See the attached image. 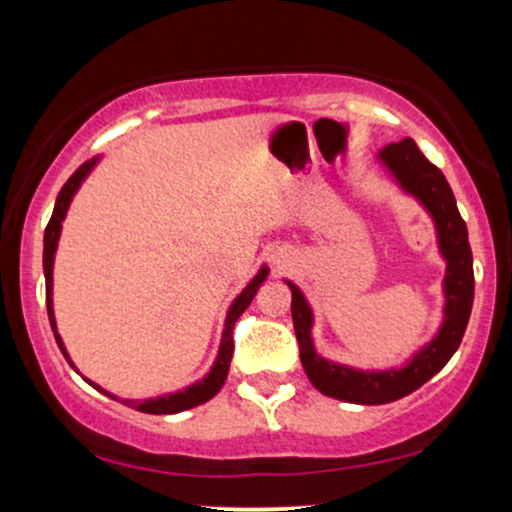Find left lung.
Masks as SVG:
<instances>
[{"mask_svg":"<svg viewBox=\"0 0 512 512\" xmlns=\"http://www.w3.org/2000/svg\"><path fill=\"white\" fill-rule=\"evenodd\" d=\"M380 163L397 180L407 195L419 199L421 207L436 223L438 250L445 260L443 279V325L436 337L421 346L402 368L358 370L322 358L313 344V310L296 284L291 289V315L305 375L322 395L351 404H387L407 397L431 380L460 346L467 330L474 301V269L467 226L457 211L455 195L448 180L428 158L421 154L414 139H402L380 149Z\"/></svg>","mask_w":512,"mask_h":512,"instance_id":"left-lung-1","label":"left lung"}]
</instances>
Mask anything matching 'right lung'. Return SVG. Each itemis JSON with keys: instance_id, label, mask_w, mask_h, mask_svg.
Wrapping results in <instances>:
<instances>
[{"instance_id": "obj_1", "label": "right lung", "mask_w": 512, "mask_h": 512, "mask_svg": "<svg viewBox=\"0 0 512 512\" xmlns=\"http://www.w3.org/2000/svg\"><path fill=\"white\" fill-rule=\"evenodd\" d=\"M96 163H98V156L91 158V161H86L84 166L76 168V173L72 175V178L64 182L60 195H57L55 211H52L50 223H48V228H45V238H43L45 303H48V317H50V325H52V332H55L57 344H60L62 354H64V358H67L69 366H72V368H74V363H72V358H69L67 349H64L62 337L57 334L55 310H52V264H55V252H57V243H60L62 221H64V216H67V209H69V204H72V197L76 195V190L81 187V182L86 180V175L91 173L93 168H96ZM267 274H269V269L262 267L260 272L255 274V279H250V284L245 286V289L240 291V296L236 298V301L231 303V308H228V315H226V322H223V337H221V346H219V356H216L214 366H211L209 373L204 375L199 383L185 387V390H180V392H170V395L144 399V402H132V399H122V402L129 404L132 409L144 411V414H178V411L192 409V407H197V404L209 402V399L221 390V385L226 383L228 366H231V358H233V327H236V320L245 313V308H248V305L252 303V298H255V293L262 286V281L267 279ZM88 383H91V380H88ZM91 385L96 387V390H101L103 395L117 399L115 395L105 392L103 387H98L96 383H91Z\"/></svg>"}]
</instances>
